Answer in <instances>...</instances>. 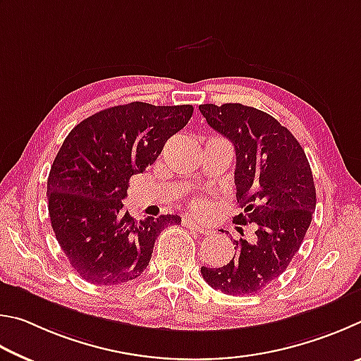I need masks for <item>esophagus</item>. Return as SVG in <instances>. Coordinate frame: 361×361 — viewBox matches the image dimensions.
I'll list each match as a JSON object with an SVG mask.
<instances>
[{"label":"esophagus","instance_id":"34e87169","mask_svg":"<svg viewBox=\"0 0 361 361\" xmlns=\"http://www.w3.org/2000/svg\"><path fill=\"white\" fill-rule=\"evenodd\" d=\"M184 226H187V228H190V230H195V231H198V233H207V230L204 228L203 225H200V224H197V222H193V220H184Z\"/></svg>","mask_w":361,"mask_h":361}]
</instances>
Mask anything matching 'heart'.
Masks as SVG:
<instances>
[{
	"instance_id": "heart-1",
	"label": "heart",
	"mask_w": 361,
	"mask_h": 361,
	"mask_svg": "<svg viewBox=\"0 0 361 361\" xmlns=\"http://www.w3.org/2000/svg\"><path fill=\"white\" fill-rule=\"evenodd\" d=\"M206 209H207V203H206L204 200L195 198V200L192 201V211H193V212L201 214V212H204Z\"/></svg>"
}]
</instances>
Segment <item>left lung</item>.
<instances>
[{"mask_svg": "<svg viewBox=\"0 0 361 361\" xmlns=\"http://www.w3.org/2000/svg\"><path fill=\"white\" fill-rule=\"evenodd\" d=\"M214 130L236 152L238 225H254L255 241H235L238 254L222 268H201L226 295H252L277 279L298 252L315 211V185L305 150L277 120L239 103L201 104Z\"/></svg>", "mask_w": 361, "mask_h": 361, "instance_id": "8db88e82", "label": "left lung"}]
</instances>
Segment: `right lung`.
I'll return each instance as SVG.
<instances>
[{
    "mask_svg": "<svg viewBox=\"0 0 361 361\" xmlns=\"http://www.w3.org/2000/svg\"><path fill=\"white\" fill-rule=\"evenodd\" d=\"M193 106L135 103L107 107L69 131L47 179L56 241L82 279L117 286L136 279L158 235L179 216L136 222L123 211L131 176L144 173L168 139L184 128Z\"/></svg>",
    "mask_w": 361,
    "mask_h": 361,
    "instance_id": "1",
    "label": "right lung"
}]
</instances>
